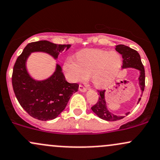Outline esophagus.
<instances>
[{
  "instance_id": "obj_1",
  "label": "esophagus",
  "mask_w": 160,
  "mask_h": 160,
  "mask_svg": "<svg viewBox=\"0 0 160 160\" xmlns=\"http://www.w3.org/2000/svg\"><path fill=\"white\" fill-rule=\"evenodd\" d=\"M78 89H79V91H82V92H85V91H87V89H86L82 85H79V87H78Z\"/></svg>"
}]
</instances>
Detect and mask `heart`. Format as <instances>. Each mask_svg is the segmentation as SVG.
I'll return each instance as SVG.
<instances>
[{
  "instance_id": "obj_1",
  "label": "heart",
  "mask_w": 160,
  "mask_h": 160,
  "mask_svg": "<svg viewBox=\"0 0 160 160\" xmlns=\"http://www.w3.org/2000/svg\"><path fill=\"white\" fill-rule=\"evenodd\" d=\"M121 66L122 57L117 52L88 49L78 52L77 60L67 57L64 70L72 82L86 80L91 75L94 85L102 87L116 78Z\"/></svg>"
}]
</instances>
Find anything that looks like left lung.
Listing matches in <instances>:
<instances>
[{
    "label": "left lung",
    "instance_id": "left-lung-1",
    "mask_svg": "<svg viewBox=\"0 0 160 160\" xmlns=\"http://www.w3.org/2000/svg\"><path fill=\"white\" fill-rule=\"evenodd\" d=\"M116 51L119 52L120 54L122 56V69L126 68H134L140 71V76L138 78L139 81V85L141 88V91H143L145 87V71L142 62H141V57L140 54L136 51L135 50L132 49L128 46H125L124 44H119L116 46ZM105 90L103 91H98L100 94L99 99L95 105L91 107L93 112H94L98 117L100 119L106 120V121H117V120L123 119L125 116H119L116 115L112 114L107 109V103L105 100ZM141 100V98L138 99V103ZM129 112H127L128 115Z\"/></svg>",
    "mask_w": 160,
    "mask_h": 160
}]
</instances>
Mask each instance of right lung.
<instances>
[{"instance_id": "1", "label": "right lung", "mask_w": 160, "mask_h": 160, "mask_svg": "<svg viewBox=\"0 0 160 160\" xmlns=\"http://www.w3.org/2000/svg\"><path fill=\"white\" fill-rule=\"evenodd\" d=\"M70 47L48 41H35L27 44L18 57L12 70V88L21 107L32 117L41 121L54 119L66 108L72 95L78 91V85L66 80L58 64L51 77L42 81L34 79L27 71V59L33 52H44L57 60L60 53Z\"/></svg>"}]
</instances>
